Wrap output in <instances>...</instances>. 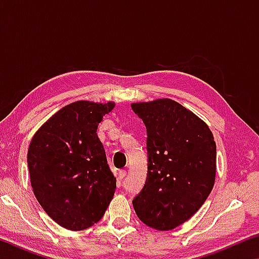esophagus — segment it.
I'll return each instance as SVG.
<instances>
[{
	"instance_id": "esophagus-1",
	"label": "esophagus",
	"mask_w": 259,
	"mask_h": 259,
	"mask_svg": "<svg viewBox=\"0 0 259 259\" xmlns=\"http://www.w3.org/2000/svg\"><path fill=\"white\" fill-rule=\"evenodd\" d=\"M126 176V171L125 170H119V172H117V177H119V179H123L124 177Z\"/></svg>"
}]
</instances>
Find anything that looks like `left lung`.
Listing matches in <instances>:
<instances>
[{
    "mask_svg": "<svg viewBox=\"0 0 259 259\" xmlns=\"http://www.w3.org/2000/svg\"><path fill=\"white\" fill-rule=\"evenodd\" d=\"M147 131V178L133 205L144 224L174 230L201 208L216 177V143L204 122L175 100L131 104Z\"/></svg>",
    "mask_w": 259,
    "mask_h": 259,
    "instance_id": "obj_1",
    "label": "left lung"
}]
</instances>
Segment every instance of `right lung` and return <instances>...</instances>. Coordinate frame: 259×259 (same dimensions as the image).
<instances>
[{"mask_svg": "<svg viewBox=\"0 0 259 259\" xmlns=\"http://www.w3.org/2000/svg\"><path fill=\"white\" fill-rule=\"evenodd\" d=\"M115 106L78 100L59 109L29 144L27 164L35 198L60 226L82 231L104 216L116 188L97 136Z\"/></svg>", "mask_w": 259, "mask_h": 259, "instance_id": "obj_1", "label": "right lung"}]
</instances>
